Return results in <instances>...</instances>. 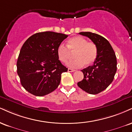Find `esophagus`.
Instances as JSON below:
<instances>
[{
    "label": "esophagus",
    "mask_w": 132,
    "mask_h": 132,
    "mask_svg": "<svg viewBox=\"0 0 132 132\" xmlns=\"http://www.w3.org/2000/svg\"><path fill=\"white\" fill-rule=\"evenodd\" d=\"M68 72H74V71H75V70H74V69H71V68H68Z\"/></svg>",
    "instance_id": "esophagus-1"
}]
</instances>
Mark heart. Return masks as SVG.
Segmentation results:
<instances>
[{"label": "heart", "mask_w": 132, "mask_h": 132, "mask_svg": "<svg viewBox=\"0 0 132 132\" xmlns=\"http://www.w3.org/2000/svg\"><path fill=\"white\" fill-rule=\"evenodd\" d=\"M67 46L63 44L58 46L57 55L63 63H66L74 53V60L67 63V66L71 68H79L85 65L92 64L96 60L98 55V48L96 44L87 42V39L80 36L71 37L68 40Z\"/></svg>", "instance_id": "heart-1"}]
</instances>
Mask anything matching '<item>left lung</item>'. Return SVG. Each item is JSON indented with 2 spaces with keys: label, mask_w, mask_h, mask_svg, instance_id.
Here are the masks:
<instances>
[{
  "label": "left lung",
  "mask_w": 132,
  "mask_h": 132,
  "mask_svg": "<svg viewBox=\"0 0 132 132\" xmlns=\"http://www.w3.org/2000/svg\"><path fill=\"white\" fill-rule=\"evenodd\" d=\"M79 34L88 37L96 44L98 55L94 63L82 69L84 79L77 83L81 89L95 95L105 90L111 84L117 71V60L112 47L104 37L90 32Z\"/></svg>",
  "instance_id": "8db88e82"
}]
</instances>
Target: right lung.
I'll return each instance as SVG.
<instances>
[{"label": "right lung", "mask_w": 132, "mask_h": 132, "mask_svg": "<svg viewBox=\"0 0 132 132\" xmlns=\"http://www.w3.org/2000/svg\"><path fill=\"white\" fill-rule=\"evenodd\" d=\"M68 35L46 31L28 38L21 48L17 73L21 84L31 94L42 96L54 91L68 68L61 64L57 48Z\"/></svg>", "instance_id": "right-lung-1"}]
</instances>
